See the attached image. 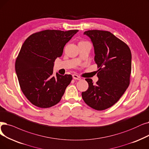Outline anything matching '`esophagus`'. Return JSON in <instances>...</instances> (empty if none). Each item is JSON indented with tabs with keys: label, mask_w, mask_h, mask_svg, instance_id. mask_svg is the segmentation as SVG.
<instances>
[{
	"label": "esophagus",
	"mask_w": 149,
	"mask_h": 149,
	"mask_svg": "<svg viewBox=\"0 0 149 149\" xmlns=\"http://www.w3.org/2000/svg\"><path fill=\"white\" fill-rule=\"evenodd\" d=\"M73 78H74V79H75V80H81L80 77L79 76L77 75H76V74H74V75H73Z\"/></svg>",
	"instance_id": "obj_1"
}]
</instances>
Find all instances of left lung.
<instances>
[{"mask_svg": "<svg viewBox=\"0 0 149 149\" xmlns=\"http://www.w3.org/2000/svg\"><path fill=\"white\" fill-rule=\"evenodd\" d=\"M84 35L88 36L93 44L99 80L94 85L92 79H85L89 87L82 92V98L91 108L104 110L114 105L129 86L131 51L126 43L109 31L88 30Z\"/></svg>", "mask_w": 149, "mask_h": 149, "instance_id": "8db88e82", "label": "left lung"}]
</instances>
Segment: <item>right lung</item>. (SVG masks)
I'll list each match as a JSON object with an SVG mask.
<instances>
[{
    "label": "right lung",
    "mask_w": 149,
    "mask_h": 149,
    "mask_svg": "<svg viewBox=\"0 0 149 149\" xmlns=\"http://www.w3.org/2000/svg\"><path fill=\"white\" fill-rule=\"evenodd\" d=\"M78 30H46L29 36L15 63L19 85L26 98L36 107L47 108L57 104L72 79V75H53L54 61Z\"/></svg>",
    "instance_id": "obj_1"
}]
</instances>
